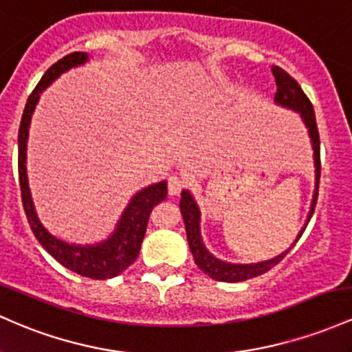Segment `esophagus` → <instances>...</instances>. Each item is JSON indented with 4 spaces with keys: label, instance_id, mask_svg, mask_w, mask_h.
I'll return each instance as SVG.
<instances>
[{
    "label": "esophagus",
    "instance_id": "esophagus-1",
    "mask_svg": "<svg viewBox=\"0 0 352 352\" xmlns=\"http://www.w3.org/2000/svg\"><path fill=\"white\" fill-rule=\"evenodd\" d=\"M185 187V180L179 175H172L168 179V194L170 195H177L180 194V190Z\"/></svg>",
    "mask_w": 352,
    "mask_h": 352
}]
</instances>
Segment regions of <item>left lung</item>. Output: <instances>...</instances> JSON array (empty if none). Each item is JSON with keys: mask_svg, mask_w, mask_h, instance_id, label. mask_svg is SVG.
<instances>
[{"mask_svg": "<svg viewBox=\"0 0 352 352\" xmlns=\"http://www.w3.org/2000/svg\"><path fill=\"white\" fill-rule=\"evenodd\" d=\"M272 75L276 78L277 91L274 96V102L277 105L289 108V110H294L300 115L304 125H306L309 138H311L312 144V152H314V167H316V188L314 195H312L311 202V210H309L306 223L300 229V232L297 234L296 241L292 242L291 247L287 250H284L283 254H279L277 257L269 258V261L256 262V264H232V262L220 261L210 254V250L207 249L206 244L202 241V235H200V210L194 197L188 190H182V199H180V214H182L184 222H185V232H187V241L188 247L192 250V256L195 258V264L199 265V269L202 272H206L208 277L219 280V283H242V280L252 279V277L265 274L269 269H272L274 265L279 264L283 258L287 256L289 250L296 245V242L299 241L300 235L306 230L309 220H311L312 214H314L316 208V200H318V188H319V177H320V145H319V132L318 125H316V115L312 103L309 102L306 94L302 91V88L299 87V83L289 75L287 72H284L283 68L272 67Z\"/></svg>", "mask_w": 352, "mask_h": 352, "instance_id": "left-lung-1", "label": "left lung"}]
</instances>
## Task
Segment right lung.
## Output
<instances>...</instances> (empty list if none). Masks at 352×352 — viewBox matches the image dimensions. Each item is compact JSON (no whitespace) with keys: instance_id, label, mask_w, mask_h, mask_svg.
<instances>
[{"instance_id":"right-lung-1","label":"right lung","mask_w":352,"mask_h":352,"mask_svg":"<svg viewBox=\"0 0 352 352\" xmlns=\"http://www.w3.org/2000/svg\"><path fill=\"white\" fill-rule=\"evenodd\" d=\"M88 58L90 56L83 52L69 53V55L61 58L53 67L46 69L43 78L36 85L33 94L28 96L18 132V173L23 207H25L26 219H28L30 227H32L38 242L45 247L50 256L55 257L67 269L83 277L103 280L118 276L137 261L142 241L145 237L150 212L157 204H160L167 197V182L162 180V182L152 184L138 190L130 199L129 206L123 210L122 217H120L111 235H108L105 241L96 242V244H69V242L61 241L56 235H53L41 223L36 210H34L32 190H30L28 184V173H26V144H28L32 115L45 88L55 82L61 73L75 67H82V65L87 63Z\"/></svg>"}]
</instances>
